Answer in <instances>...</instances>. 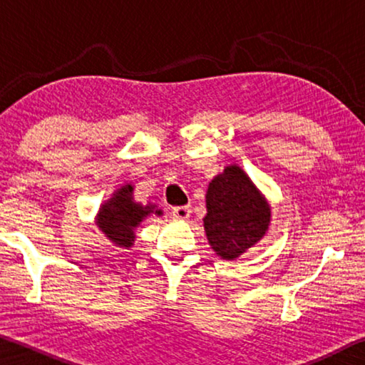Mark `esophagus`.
I'll return each mask as SVG.
<instances>
[{
    "mask_svg": "<svg viewBox=\"0 0 365 365\" xmlns=\"http://www.w3.org/2000/svg\"><path fill=\"white\" fill-rule=\"evenodd\" d=\"M190 212H191L190 206H178L172 209V215H174L175 219H182V220H187L190 217Z\"/></svg>",
    "mask_w": 365,
    "mask_h": 365,
    "instance_id": "esophagus-1",
    "label": "esophagus"
}]
</instances>
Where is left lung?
Segmentation results:
<instances>
[{
	"label": "left lung",
	"mask_w": 365,
	"mask_h": 365,
	"mask_svg": "<svg viewBox=\"0 0 365 365\" xmlns=\"http://www.w3.org/2000/svg\"><path fill=\"white\" fill-rule=\"evenodd\" d=\"M207 214L202 219L207 243L220 259L235 261L269 232L272 207L238 164H228L206 191Z\"/></svg>",
	"instance_id": "1"
}]
</instances>
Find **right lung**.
<instances>
[{"label": "right lung", "instance_id": "1", "mask_svg": "<svg viewBox=\"0 0 365 365\" xmlns=\"http://www.w3.org/2000/svg\"><path fill=\"white\" fill-rule=\"evenodd\" d=\"M135 185L132 182L122 183L115 188L106 201L103 202L95 215V225L104 237L117 248L130 250L135 245V230L146 217L156 214L163 215V209L156 205L135 201Z\"/></svg>", "mask_w": 365, "mask_h": 365}]
</instances>
